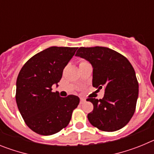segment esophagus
Instances as JSON below:
<instances>
[{
    "instance_id": "obj_1",
    "label": "esophagus",
    "mask_w": 154,
    "mask_h": 154,
    "mask_svg": "<svg viewBox=\"0 0 154 154\" xmlns=\"http://www.w3.org/2000/svg\"><path fill=\"white\" fill-rule=\"evenodd\" d=\"M85 102V99H82V98H81V99H80V104H83Z\"/></svg>"
}]
</instances>
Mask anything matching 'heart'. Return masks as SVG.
<instances>
[{
	"label": "heart",
	"instance_id": "1",
	"mask_svg": "<svg viewBox=\"0 0 154 154\" xmlns=\"http://www.w3.org/2000/svg\"><path fill=\"white\" fill-rule=\"evenodd\" d=\"M82 62H85V61H82Z\"/></svg>",
	"mask_w": 154,
	"mask_h": 154
}]
</instances>
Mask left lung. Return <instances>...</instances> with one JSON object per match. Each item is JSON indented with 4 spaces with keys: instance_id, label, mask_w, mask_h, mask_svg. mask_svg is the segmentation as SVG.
Instances as JSON below:
<instances>
[{
    "instance_id": "obj_1",
    "label": "left lung",
    "mask_w": 154,
    "mask_h": 154,
    "mask_svg": "<svg viewBox=\"0 0 154 154\" xmlns=\"http://www.w3.org/2000/svg\"><path fill=\"white\" fill-rule=\"evenodd\" d=\"M93 67L92 85L105 89L102 99L88 98L93 110L88 114L89 123L99 130L113 132L127 124L135 112L139 84L135 71L127 58L106 47H81L76 52Z\"/></svg>"
}]
</instances>
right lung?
<instances>
[{
    "mask_svg": "<svg viewBox=\"0 0 154 154\" xmlns=\"http://www.w3.org/2000/svg\"><path fill=\"white\" fill-rule=\"evenodd\" d=\"M78 48L52 46L31 57L21 68L16 82V103L24 123L43 136L58 133L69 125L79 98L60 97L51 86Z\"/></svg>",
    "mask_w": 154,
    "mask_h": 154,
    "instance_id": "right-lung-1",
    "label": "right lung"
}]
</instances>
